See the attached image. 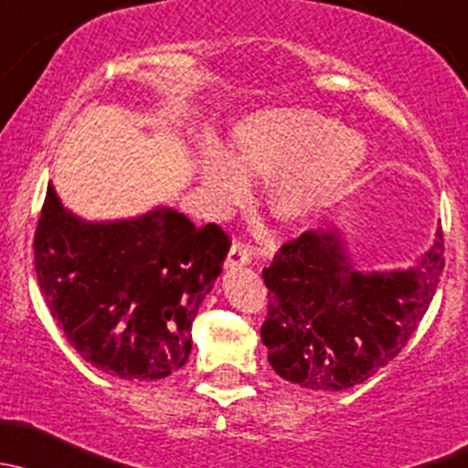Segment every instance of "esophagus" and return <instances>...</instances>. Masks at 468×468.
Returning a JSON list of instances; mask_svg holds the SVG:
<instances>
[{"label": "esophagus", "mask_w": 468, "mask_h": 468, "mask_svg": "<svg viewBox=\"0 0 468 468\" xmlns=\"http://www.w3.org/2000/svg\"><path fill=\"white\" fill-rule=\"evenodd\" d=\"M250 261H252V250H250V245L236 240V243L232 245V250H229L228 261H225V268L245 266V263H250Z\"/></svg>", "instance_id": "1"}]
</instances>
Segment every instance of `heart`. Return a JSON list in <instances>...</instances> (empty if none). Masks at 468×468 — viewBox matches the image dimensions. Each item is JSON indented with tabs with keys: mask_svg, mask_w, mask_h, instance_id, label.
<instances>
[{
	"mask_svg": "<svg viewBox=\"0 0 468 468\" xmlns=\"http://www.w3.org/2000/svg\"><path fill=\"white\" fill-rule=\"evenodd\" d=\"M365 164V142L335 119L306 108H272L236 123L228 157L209 153L200 185L216 209L243 200L245 180L270 182L279 220L306 223L349 189Z\"/></svg>",
	"mask_w": 468,
	"mask_h": 468,
	"instance_id": "b5f03b06",
	"label": "heart"
}]
</instances>
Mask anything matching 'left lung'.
<instances>
[{"instance_id":"left-lung-1","label":"left lung","mask_w":468,"mask_h":468,"mask_svg":"<svg viewBox=\"0 0 468 468\" xmlns=\"http://www.w3.org/2000/svg\"><path fill=\"white\" fill-rule=\"evenodd\" d=\"M444 270V234L408 270L358 272L335 229L300 234L263 268L261 340L274 372L311 389L354 388L412 338Z\"/></svg>"}]
</instances>
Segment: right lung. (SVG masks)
Returning a JSON list of instances; mask_svg holds the SVG:
<instances>
[{
	"mask_svg": "<svg viewBox=\"0 0 468 468\" xmlns=\"http://www.w3.org/2000/svg\"><path fill=\"white\" fill-rule=\"evenodd\" d=\"M216 223L160 207L85 223L47 186L33 250L51 315L79 356L119 378L157 380L191 354V324L229 252Z\"/></svg>",
	"mask_w": 468,
	"mask_h": 468,
	"instance_id": "right-lung-1",
	"label": "right lung"
}]
</instances>
